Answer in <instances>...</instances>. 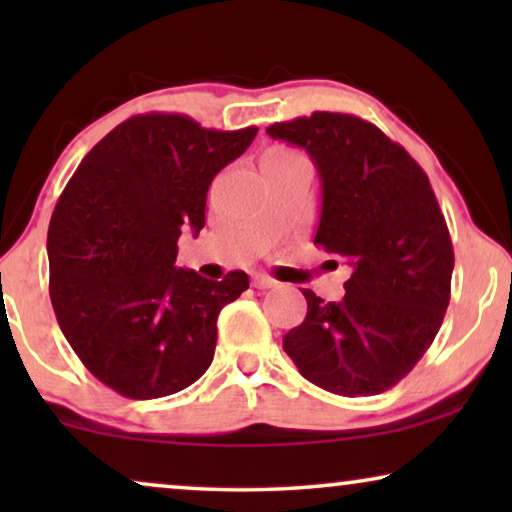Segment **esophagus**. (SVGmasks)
I'll list each match as a JSON object with an SVG mask.
<instances>
[{
  "mask_svg": "<svg viewBox=\"0 0 512 512\" xmlns=\"http://www.w3.org/2000/svg\"><path fill=\"white\" fill-rule=\"evenodd\" d=\"M251 284H254L256 289H272V286H277V279L263 275V272H256V275L251 277Z\"/></svg>",
  "mask_w": 512,
  "mask_h": 512,
  "instance_id": "obj_1",
  "label": "esophagus"
}]
</instances>
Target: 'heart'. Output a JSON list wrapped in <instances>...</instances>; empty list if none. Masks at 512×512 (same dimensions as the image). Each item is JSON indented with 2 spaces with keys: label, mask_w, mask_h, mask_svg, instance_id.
Returning <instances> with one entry per match:
<instances>
[{
  "label": "heart",
  "mask_w": 512,
  "mask_h": 512,
  "mask_svg": "<svg viewBox=\"0 0 512 512\" xmlns=\"http://www.w3.org/2000/svg\"><path fill=\"white\" fill-rule=\"evenodd\" d=\"M284 153H291V151H286V149H279V146H275V149H270L268 153H265V156H284Z\"/></svg>",
  "instance_id": "1"
}]
</instances>
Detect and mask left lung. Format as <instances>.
<instances>
[{
    "label": "left lung",
    "mask_w": 512,
    "mask_h": 512,
    "mask_svg": "<svg viewBox=\"0 0 512 512\" xmlns=\"http://www.w3.org/2000/svg\"><path fill=\"white\" fill-rule=\"evenodd\" d=\"M268 135L310 153L321 179L314 244L352 265L338 303L303 289L307 314L284 335V352L331 394H382L417 366L450 305L454 251L429 177L352 114L314 111Z\"/></svg>",
    "instance_id": "obj_1"
}]
</instances>
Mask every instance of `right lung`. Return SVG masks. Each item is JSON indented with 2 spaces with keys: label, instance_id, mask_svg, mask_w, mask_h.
Returning <instances> with one entry per match:
<instances>
[{
  "label": "right lung",
  "instance_id": "add662e5",
  "mask_svg": "<svg viewBox=\"0 0 512 512\" xmlns=\"http://www.w3.org/2000/svg\"><path fill=\"white\" fill-rule=\"evenodd\" d=\"M258 128L207 130L181 114L116 125L76 167L48 226L51 303L83 366L121 396L149 401L209 368L219 312L249 289L177 268L181 230L205 228L207 191Z\"/></svg>",
  "mask_w": 512,
  "mask_h": 512
}]
</instances>
